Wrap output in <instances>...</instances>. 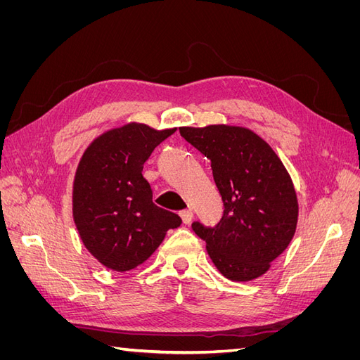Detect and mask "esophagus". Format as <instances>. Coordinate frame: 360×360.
<instances>
[{
    "label": "esophagus",
    "instance_id": "1",
    "mask_svg": "<svg viewBox=\"0 0 360 360\" xmlns=\"http://www.w3.org/2000/svg\"><path fill=\"white\" fill-rule=\"evenodd\" d=\"M180 216H181V219H183V224H191L192 222V219H193V212L191 210V209H188V210H183V212H180Z\"/></svg>",
    "mask_w": 360,
    "mask_h": 360
}]
</instances>
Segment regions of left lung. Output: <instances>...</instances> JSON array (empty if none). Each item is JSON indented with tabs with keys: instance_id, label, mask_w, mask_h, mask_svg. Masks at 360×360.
<instances>
[{
	"instance_id": "1",
	"label": "left lung",
	"mask_w": 360,
	"mask_h": 360,
	"mask_svg": "<svg viewBox=\"0 0 360 360\" xmlns=\"http://www.w3.org/2000/svg\"><path fill=\"white\" fill-rule=\"evenodd\" d=\"M180 135L212 162L224 201L219 224L193 222L221 274L250 281L269 270L296 231L297 198L285 167L252 130L234 126L180 127Z\"/></svg>"
}]
</instances>
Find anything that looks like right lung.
I'll use <instances>...</instances> for the list:
<instances>
[{"instance_id": "obj_1", "label": "right lung", "mask_w": 360, "mask_h": 360, "mask_svg": "<svg viewBox=\"0 0 360 360\" xmlns=\"http://www.w3.org/2000/svg\"><path fill=\"white\" fill-rule=\"evenodd\" d=\"M176 129L126 124L86 148L73 186V217L85 248L108 269L127 271L143 264L180 216L153 202L144 163Z\"/></svg>"}]
</instances>
